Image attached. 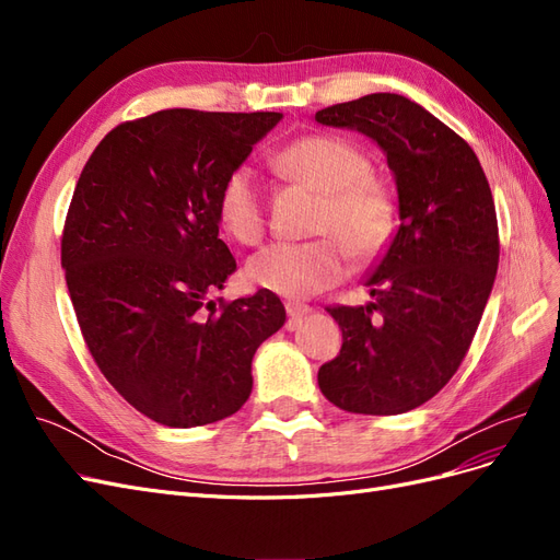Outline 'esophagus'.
Instances as JSON below:
<instances>
[{
  "label": "esophagus",
  "instance_id": "1",
  "mask_svg": "<svg viewBox=\"0 0 560 560\" xmlns=\"http://www.w3.org/2000/svg\"><path fill=\"white\" fill-rule=\"evenodd\" d=\"M284 308H287V315H290L292 319H299V317L308 315V313L313 311V308L308 306V303H301V301H287Z\"/></svg>",
  "mask_w": 560,
  "mask_h": 560
}]
</instances>
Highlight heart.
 <instances>
[{"instance_id":"b5f03b06","label":"heart","mask_w":560,"mask_h":560,"mask_svg":"<svg viewBox=\"0 0 560 560\" xmlns=\"http://www.w3.org/2000/svg\"><path fill=\"white\" fill-rule=\"evenodd\" d=\"M273 167L294 184L319 194L313 233L306 243H276L247 261V278L284 299H308L341 282L348 261H371L389 245L397 229V200L374 175L366 151L341 135L313 132L296 138L273 156ZM222 229L241 245H257L266 231L261 186L247 167H235L217 194Z\"/></svg>"}]
</instances>
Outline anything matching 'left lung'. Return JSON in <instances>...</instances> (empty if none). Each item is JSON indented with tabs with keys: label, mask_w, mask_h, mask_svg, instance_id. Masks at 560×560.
Segmentation results:
<instances>
[{
	"label": "left lung",
	"mask_w": 560,
	"mask_h": 560,
	"mask_svg": "<svg viewBox=\"0 0 560 560\" xmlns=\"http://www.w3.org/2000/svg\"><path fill=\"white\" fill-rule=\"evenodd\" d=\"M315 121L381 144L401 219L366 280L374 301L327 306L343 346L317 385L350 413H406L453 378L477 334L500 261L493 194L471 147L409 97L371 93L319 109Z\"/></svg>",
	"instance_id": "8db88e82"
}]
</instances>
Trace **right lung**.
Returning <instances> with one entry per match:
<instances>
[{
    "instance_id": "obj_1",
    "label": "right lung",
    "mask_w": 560,
    "mask_h": 560,
    "mask_svg": "<svg viewBox=\"0 0 560 560\" xmlns=\"http://www.w3.org/2000/svg\"><path fill=\"white\" fill-rule=\"evenodd\" d=\"M280 118L163 109L124 121L77 182L60 259L83 341L116 393L161 425L238 411L254 352L284 325L268 290L210 299L235 270L219 186Z\"/></svg>"
}]
</instances>
